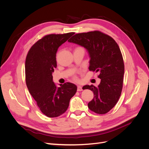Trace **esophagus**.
Returning a JSON list of instances; mask_svg holds the SVG:
<instances>
[{"label": "esophagus", "instance_id": "obj_1", "mask_svg": "<svg viewBox=\"0 0 149 149\" xmlns=\"http://www.w3.org/2000/svg\"><path fill=\"white\" fill-rule=\"evenodd\" d=\"M83 90L82 87L81 86H78V88H77V91H81Z\"/></svg>", "mask_w": 149, "mask_h": 149}]
</instances>
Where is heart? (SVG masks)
<instances>
[{
	"label": "heart",
	"instance_id": "heart-1",
	"mask_svg": "<svg viewBox=\"0 0 149 149\" xmlns=\"http://www.w3.org/2000/svg\"><path fill=\"white\" fill-rule=\"evenodd\" d=\"M77 48H81V47H78ZM74 79H76V78H74Z\"/></svg>",
	"mask_w": 149,
	"mask_h": 149
}]
</instances>
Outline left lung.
<instances>
[{
  "label": "left lung",
  "instance_id": "1",
  "mask_svg": "<svg viewBox=\"0 0 149 149\" xmlns=\"http://www.w3.org/2000/svg\"><path fill=\"white\" fill-rule=\"evenodd\" d=\"M68 42L87 49L91 58L89 71L100 73L101 83L97 86L86 85L83 88L94 93L88 108L96 114L107 113L118 102L123 86L124 64L118 43L110 36L98 30L75 34Z\"/></svg>",
  "mask_w": 149,
  "mask_h": 149
}]
</instances>
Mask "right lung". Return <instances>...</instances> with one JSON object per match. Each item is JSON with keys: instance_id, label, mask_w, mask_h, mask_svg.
I'll return each instance as SVG.
<instances>
[{"instance_id": "1", "label": "right lung", "mask_w": 149, "mask_h": 149, "mask_svg": "<svg viewBox=\"0 0 149 149\" xmlns=\"http://www.w3.org/2000/svg\"><path fill=\"white\" fill-rule=\"evenodd\" d=\"M73 34L70 32L45 35L30 48L26 57V86L40 111L49 118L65 113L77 90V86L71 83L56 88L52 76L57 66L58 48Z\"/></svg>"}]
</instances>
